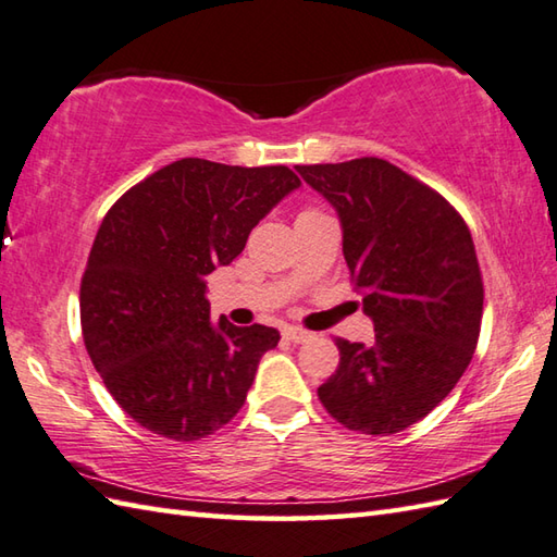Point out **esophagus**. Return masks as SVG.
<instances>
[{
    "mask_svg": "<svg viewBox=\"0 0 557 557\" xmlns=\"http://www.w3.org/2000/svg\"><path fill=\"white\" fill-rule=\"evenodd\" d=\"M310 336H312V334L305 332V329H300V326H286V329H283V338H288V342H293V344L308 342Z\"/></svg>",
    "mask_w": 557,
    "mask_h": 557,
    "instance_id": "1",
    "label": "esophagus"
}]
</instances>
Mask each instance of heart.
Listing matches in <instances>:
<instances>
[{
    "label": "heart",
    "instance_id": "1",
    "mask_svg": "<svg viewBox=\"0 0 557 557\" xmlns=\"http://www.w3.org/2000/svg\"><path fill=\"white\" fill-rule=\"evenodd\" d=\"M305 211H308V209H305Z\"/></svg>",
    "mask_w": 557,
    "mask_h": 557
}]
</instances>
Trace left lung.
I'll return each mask as SVG.
<instances>
[{
    "label": "left lung",
    "mask_w": 557,
    "mask_h": 557,
    "mask_svg": "<svg viewBox=\"0 0 557 557\" xmlns=\"http://www.w3.org/2000/svg\"><path fill=\"white\" fill-rule=\"evenodd\" d=\"M332 203L374 342L336 338V372L317 396L334 421L394 435L425 418L469 368L483 278L471 231L451 203L382 158L295 165Z\"/></svg>",
    "instance_id": "left-lung-1"
}]
</instances>
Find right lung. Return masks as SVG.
Wrapping results in <instances>:
<instances>
[{
  "instance_id": "add662e5",
  "label": "right lung",
  "mask_w": 557,
  "mask_h": 557,
  "mask_svg": "<svg viewBox=\"0 0 557 557\" xmlns=\"http://www.w3.org/2000/svg\"><path fill=\"white\" fill-rule=\"evenodd\" d=\"M300 187L286 165L183 158L112 203L82 278V332L122 411L151 433L191 442L233 421L276 329L211 324L207 281Z\"/></svg>"
}]
</instances>
